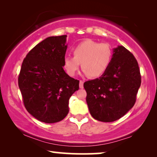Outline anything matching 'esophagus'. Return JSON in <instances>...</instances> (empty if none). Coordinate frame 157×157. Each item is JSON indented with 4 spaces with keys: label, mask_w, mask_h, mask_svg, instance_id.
<instances>
[{
    "label": "esophagus",
    "mask_w": 157,
    "mask_h": 157,
    "mask_svg": "<svg viewBox=\"0 0 157 157\" xmlns=\"http://www.w3.org/2000/svg\"><path fill=\"white\" fill-rule=\"evenodd\" d=\"M79 88H80V89H83V81L81 80L79 81Z\"/></svg>",
    "instance_id": "1"
}]
</instances>
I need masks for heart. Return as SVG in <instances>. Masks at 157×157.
<instances>
[{"label": "heart", "instance_id": "obj_1", "mask_svg": "<svg viewBox=\"0 0 157 157\" xmlns=\"http://www.w3.org/2000/svg\"><path fill=\"white\" fill-rule=\"evenodd\" d=\"M74 56L64 58L63 66L71 76H74L82 63L83 72L91 77H99L108 69L111 63L113 51L110 45L87 39L73 48Z\"/></svg>", "mask_w": 157, "mask_h": 157}]
</instances>
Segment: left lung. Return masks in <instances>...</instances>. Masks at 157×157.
<instances>
[{
	"mask_svg": "<svg viewBox=\"0 0 157 157\" xmlns=\"http://www.w3.org/2000/svg\"><path fill=\"white\" fill-rule=\"evenodd\" d=\"M141 81L140 70L134 55L122 46L113 48L106 71L98 78L83 83L92 117L112 122L124 117L136 102Z\"/></svg>",
	"mask_w": 157,
	"mask_h": 157,
	"instance_id": "left-lung-1",
	"label": "left lung"
}]
</instances>
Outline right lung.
<instances>
[{"label": "right lung", "mask_w": 157, "mask_h": 157, "mask_svg": "<svg viewBox=\"0 0 157 157\" xmlns=\"http://www.w3.org/2000/svg\"><path fill=\"white\" fill-rule=\"evenodd\" d=\"M67 36H51L36 45L23 60L18 86L24 106L38 121L52 124L67 116L68 101L79 81L63 70Z\"/></svg>", "instance_id": "right-lung-1"}]
</instances>
